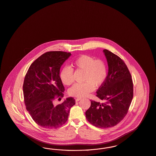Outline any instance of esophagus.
<instances>
[{
  "instance_id": "1",
  "label": "esophagus",
  "mask_w": 156,
  "mask_h": 156,
  "mask_svg": "<svg viewBox=\"0 0 156 156\" xmlns=\"http://www.w3.org/2000/svg\"><path fill=\"white\" fill-rule=\"evenodd\" d=\"M82 99L80 98H76V99H75V101H80V100H81Z\"/></svg>"
}]
</instances>
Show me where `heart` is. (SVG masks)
I'll return each mask as SVG.
<instances>
[{
    "instance_id": "b5f03b06",
    "label": "heart",
    "mask_w": 156,
    "mask_h": 156,
    "mask_svg": "<svg viewBox=\"0 0 156 156\" xmlns=\"http://www.w3.org/2000/svg\"><path fill=\"white\" fill-rule=\"evenodd\" d=\"M78 69L84 71L83 80L85 82L75 83L69 90V94L74 97L82 98L94 91V87H99L106 81L107 67L106 63L100 59L96 60L92 56L82 55L73 62ZM63 84L70 85L74 82L73 69L69 66L64 67L60 73Z\"/></svg>"
}]
</instances>
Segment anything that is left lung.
Listing matches in <instances>:
<instances>
[{"label":"left lung","instance_id":"1","mask_svg":"<svg viewBox=\"0 0 156 156\" xmlns=\"http://www.w3.org/2000/svg\"><path fill=\"white\" fill-rule=\"evenodd\" d=\"M103 53L108 70L96 96L105 102L90 100L85 115L90 124L107 128L118 124L124 118L133 99V89L131 74L124 61L109 50L105 49Z\"/></svg>","mask_w":156,"mask_h":156}]
</instances>
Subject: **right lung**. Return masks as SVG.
I'll return each instance as SVG.
<instances>
[{
	"mask_svg": "<svg viewBox=\"0 0 156 156\" xmlns=\"http://www.w3.org/2000/svg\"><path fill=\"white\" fill-rule=\"evenodd\" d=\"M71 55L62 51L46 52L32 63L25 75L23 94L26 109L44 128L56 129L64 124L75 104L74 98H68L61 105H53L55 96H63L60 69Z\"/></svg>",
	"mask_w": 156,
	"mask_h": 156,
	"instance_id": "add662e5",
	"label": "right lung"
}]
</instances>
